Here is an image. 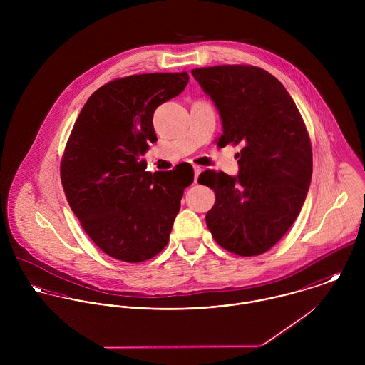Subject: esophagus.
<instances>
[{
    "mask_svg": "<svg viewBox=\"0 0 365 365\" xmlns=\"http://www.w3.org/2000/svg\"><path fill=\"white\" fill-rule=\"evenodd\" d=\"M201 171H202V168H201L200 165H194V173H195V182L198 181V177H200Z\"/></svg>",
    "mask_w": 365,
    "mask_h": 365,
    "instance_id": "1",
    "label": "esophagus"
}]
</instances>
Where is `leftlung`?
I'll use <instances>...</instances> for the list:
<instances>
[{"label": "left lung", "instance_id": "left-lung-1", "mask_svg": "<svg viewBox=\"0 0 365 365\" xmlns=\"http://www.w3.org/2000/svg\"><path fill=\"white\" fill-rule=\"evenodd\" d=\"M222 119L217 146L242 143L239 174L205 171L200 184L215 191L208 229L237 256L269 250L292 226L312 178V148L304 119L285 90L255 66H213L191 71Z\"/></svg>", "mask_w": 365, "mask_h": 365}]
</instances>
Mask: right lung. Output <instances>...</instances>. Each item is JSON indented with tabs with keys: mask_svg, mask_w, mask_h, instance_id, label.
I'll list each match as a JSON object with an SVG mask.
<instances>
[{
	"mask_svg": "<svg viewBox=\"0 0 365 365\" xmlns=\"http://www.w3.org/2000/svg\"><path fill=\"white\" fill-rule=\"evenodd\" d=\"M182 73L136 74L98 88L83 106L61 160V184L74 215L108 256L155 257L168 243L192 167L146 171L142 156L157 140L153 113L177 97Z\"/></svg>",
	"mask_w": 365,
	"mask_h": 365,
	"instance_id": "add662e5",
	"label": "right lung"
}]
</instances>
